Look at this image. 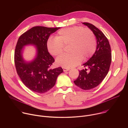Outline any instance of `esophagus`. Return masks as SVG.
I'll use <instances>...</instances> for the list:
<instances>
[{
    "mask_svg": "<svg viewBox=\"0 0 128 128\" xmlns=\"http://www.w3.org/2000/svg\"><path fill=\"white\" fill-rule=\"evenodd\" d=\"M63 71L64 72L65 71H69L70 70V68H63Z\"/></svg>",
    "mask_w": 128,
    "mask_h": 128,
    "instance_id": "1",
    "label": "esophagus"
}]
</instances>
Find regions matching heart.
<instances>
[{
  "label": "heart",
  "mask_w": 128,
  "mask_h": 128,
  "mask_svg": "<svg viewBox=\"0 0 128 128\" xmlns=\"http://www.w3.org/2000/svg\"><path fill=\"white\" fill-rule=\"evenodd\" d=\"M69 46L70 54H62L56 63L63 68H70L78 65L83 60L92 57L96 49V40L93 31L89 28L76 26L61 29L56 38H50L47 42L49 52L52 56L62 54L65 46Z\"/></svg>",
  "instance_id": "b5f03b06"
}]
</instances>
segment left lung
I'll return each instance as SVG.
<instances>
[{"label":"left lung","mask_w":128,"mask_h":128,"mask_svg":"<svg viewBox=\"0 0 128 128\" xmlns=\"http://www.w3.org/2000/svg\"><path fill=\"white\" fill-rule=\"evenodd\" d=\"M92 30L96 36L97 48L93 56L82 65L87 69L79 70L74 84L84 90L97 86L107 74L112 62L111 48L108 39L98 28L92 24L83 23Z\"/></svg>","instance_id":"8db88e82"}]
</instances>
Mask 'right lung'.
I'll list each match as a JSON object with an SVG mask.
<instances>
[{
  "label": "right lung",
  "mask_w": 128,
  "mask_h": 128,
  "mask_svg": "<svg viewBox=\"0 0 128 128\" xmlns=\"http://www.w3.org/2000/svg\"><path fill=\"white\" fill-rule=\"evenodd\" d=\"M60 28L33 27L22 34L17 42L14 54L16 72L23 84L34 92H47L54 86L58 76L63 71L60 67L50 68L54 59L47 48L49 36ZM29 44L37 47L38 54L34 61L26 64L22 58V50L24 45Z\"/></svg>",
  "instance_id": "add662e5"
}]
</instances>
